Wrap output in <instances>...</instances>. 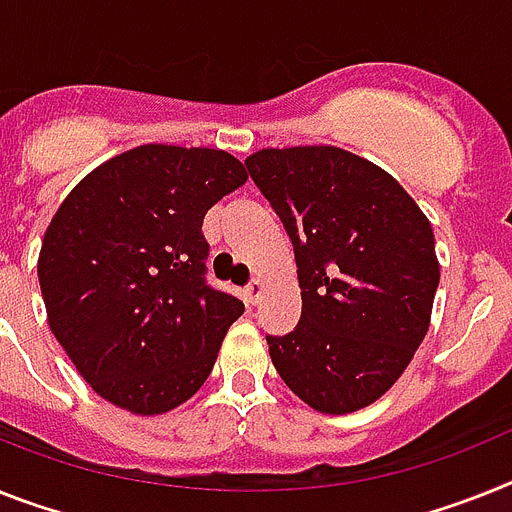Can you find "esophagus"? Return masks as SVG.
<instances>
[{
	"mask_svg": "<svg viewBox=\"0 0 512 512\" xmlns=\"http://www.w3.org/2000/svg\"><path fill=\"white\" fill-rule=\"evenodd\" d=\"M263 291H265L263 281H252L247 289H244V299H247V304H257L260 302V296H263Z\"/></svg>",
	"mask_w": 512,
	"mask_h": 512,
	"instance_id": "obj_1",
	"label": "esophagus"
}]
</instances>
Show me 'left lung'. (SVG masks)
I'll return each mask as SVG.
<instances>
[{
  "instance_id": "8db88e82",
  "label": "left lung",
  "mask_w": 512,
  "mask_h": 512,
  "mask_svg": "<svg viewBox=\"0 0 512 512\" xmlns=\"http://www.w3.org/2000/svg\"><path fill=\"white\" fill-rule=\"evenodd\" d=\"M294 244L302 317L268 336L281 380L320 414L388 393L432 317L440 263L414 197L385 169L333 145L263 148L244 161Z\"/></svg>"
}]
</instances>
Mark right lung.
<instances>
[{
	"label": "right lung",
	"mask_w": 512,
	"mask_h": 512,
	"mask_svg": "<svg viewBox=\"0 0 512 512\" xmlns=\"http://www.w3.org/2000/svg\"><path fill=\"white\" fill-rule=\"evenodd\" d=\"M247 182L216 148L137 145L72 187L38 255L46 317L103 401L156 416L208 380L244 312L205 283L203 218Z\"/></svg>",
	"instance_id": "obj_1"
}]
</instances>
